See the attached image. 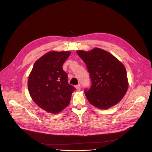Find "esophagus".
<instances>
[{
	"label": "esophagus",
	"mask_w": 152,
	"mask_h": 152,
	"mask_svg": "<svg viewBox=\"0 0 152 152\" xmlns=\"http://www.w3.org/2000/svg\"><path fill=\"white\" fill-rule=\"evenodd\" d=\"M75 88L77 89V91H80V90H81V88H82V87H81L80 84H78V85H77V86H75Z\"/></svg>",
	"instance_id": "1"
}]
</instances>
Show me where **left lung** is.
<instances>
[{"mask_svg":"<svg viewBox=\"0 0 152 152\" xmlns=\"http://www.w3.org/2000/svg\"><path fill=\"white\" fill-rule=\"evenodd\" d=\"M89 73L91 86L84 90L89 102L99 109L117 104L126 94L128 80L125 66L112 54L99 48L77 50Z\"/></svg>","mask_w":152,"mask_h":152,"instance_id":"left-lung-1","label":"left lung"}]
</instances>
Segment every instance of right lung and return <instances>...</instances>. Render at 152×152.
<instances>
[{
    "label": "right lung",
    "mask_w": 152,
    "mask_h": 152,
    "mask_svg": "<svg viewBox=\"0 0 152 152\" xmlns=\"http://www.w3.org/2000/svg\"><path fill=\"white\" fill-rule=\"evenodd\" d=\"M70 51H50L37 59L28 77V88L34 102L49 113H57L68 107L75 88L68 82L63 65Z\"/></svg>",
    "instance_id": "add662e5"
}]
</instances>
